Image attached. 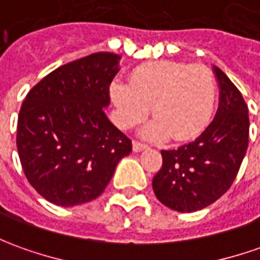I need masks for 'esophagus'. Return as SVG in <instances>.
Masks as SVG:
<instances>
[{
    "instance_id": "1",
    "label": "esophagus",
    "mask_w": 260,
    "mask_h": 260,
    "mask_svg": "<svg viewBox=\"0 0 260 260\" xmlns=\"http://www.w3.org/2000/svg\"><path fill=\"white\" fill-rule=\"evenodd\" d=\"M148 146L145 144H142V142H138V141H135L134 144H132V149H134V152H141V151H144V149H146Z\"/></svg>"
}]
</instances>
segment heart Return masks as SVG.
Returning <instances> with one entry per match:
<instances>
[{"label":"heart","instance_id":"1","mask_svg":"<svg viewBox=\"0 0 260 260\" xmlns=\"http://www.w3.org/2000/svg\"><path fill=\"white\" fill-rule=\"evenodd\" d=\"M109 95L116 122L128 129L141 123L152 109L153 119L141 135L160 141L168 137L186 141L211 122L216 105V82L204 65L152 61L132 70L125 82H112Z\"/></svg>","mask_w":260,"mask_h":260}]
</instances>
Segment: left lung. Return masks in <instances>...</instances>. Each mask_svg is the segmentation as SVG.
I'll return each mask as SVG.
<instances>
[{
    "label": "left lung",
    "mask_w": 260,
    "mask_h": 260,
    "mask_svg": "<svg viewBox=\"0 0 260 260\" xmlns=\"http://www.w3.org/2000/svg\"><path fill=\"white\" fill-rule=\"evenodd\" d=\"M219 108L209 126L189 144L160 151L162 168L153 176L158 201L178 212H197L218 201L234 183L248 149V105L218 67Z\"/></svg>",
    "instance_id": "left-lung-1"
}]
</instances>
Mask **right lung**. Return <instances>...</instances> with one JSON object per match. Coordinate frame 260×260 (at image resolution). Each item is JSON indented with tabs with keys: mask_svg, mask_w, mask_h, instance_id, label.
I'll return each mask as SVG.
<instances>
[{
	"mask_svg": "<svg viewBox=\"0 0 260 260\" xmlns=\"http://www.w3.org/2000/svg\"><path fill=\"white\" fill-rule=\"evenodd\" d=\"M121 56L96 52L65 63L28 92L17 148L28 182L42 198L75 206L105 190L132 142L108 119L109 85Z\"/></svg>",
	"mask_w": 260,
	"mask_h": 260,
	"instance_id": "1",
	"label": "right lung"
}]
</instances>
